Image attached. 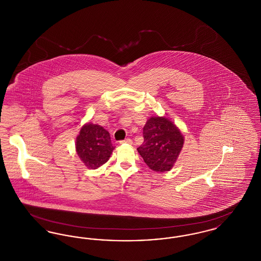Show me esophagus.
<instances>
[{
  "instance_id": "obj_1",
  "label": "esophagus",
  "mask_w": 261,
  "mask_h": 261,
  "mask_svg": "<svg viewBox=\"0 0 261 261\" xmlns=\"http://www.w3.org/2000/svg\"><path fill=\"white\" fill-rule=\"evenodd\" d=\"M120 144H126V145H132V140L131 139H125L124 141H121Z\"/></svg>"
}]
</instances>
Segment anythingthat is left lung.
<instances>
[{
  "instance_id": "obj_1",
  "label": "left lung",
  "mask_w": 261,
  "mask_h": 261,
  "mask_svg": "<svg viewBox=\"0 0 261 261\" xmlns=\"http://www.w3.org/2000/svg\"><path fill=\"white\" fill-rule=\"evenodd\" d=\"M144 143L137 149L149 169L170 171L183 149L184 136L165 116H151L143 128Z\"/></svg>"
}]
</instances>
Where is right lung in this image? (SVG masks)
I'll return each instance as SVG.
<instances>
[{"instance_id":"obj_1","label":"right lung","mask_w":261,"mask_h":261,"mask_svg":"<svg viewBox=\"0 0 261 261\" xmlns=\"http://www.w3.org/2000/svg\"><path fill=\"white\" fill-rule=\"evenodd\" d=\"M113 147L111 135L102 126L88 122L76 137L75 149L89 169H97L111 158Z\"/></svg>"}]
</instances>
